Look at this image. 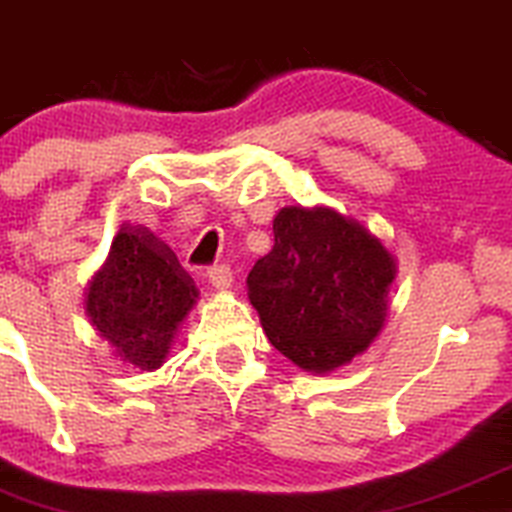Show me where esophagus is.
Here are the masks:
<instances>
[{"label": "esophagus", "instance_id": "obj_1", "mask_svg": "<svg viewBox=\"0 0 512 512\" xmlns=\"http://www.w3.org/2000/svg\"><path fill=\"white\" fill-rule=\"evenodd\" d=\"M208 280L212 287H217V290H227V287L232 285L234 275H232V271H229V266H225V263H217V266L208 268Z\"/></svg>", "mask_w": 512, "mask_h": 512}]
</instances>
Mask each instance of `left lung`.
Listing matches in <instances>:
<instances>
[{
    "label": "left lung",
    "instance_id": "obj_1",
    "mask_svg": "<svg viewBox=\"0 0 512 512\" xmlns=\"http://www.w3.org/2000/svg\"><path fill=\"white\" fill-rule=\"evenodd\" d=\"M273 237L246 278L268 341L302 370L346 365L382 329L392 254L331 208H283Z\"/></svg>",
    "mask_w": 512,
    "mask_h": 512
}]
</instances>
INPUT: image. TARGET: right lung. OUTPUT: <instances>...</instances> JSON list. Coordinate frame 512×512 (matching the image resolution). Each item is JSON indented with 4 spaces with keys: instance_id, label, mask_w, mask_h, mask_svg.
<instances>
[{
    "instance_id": "1",
    "label": "right lung",
    "mask_w": 512,
    "mask_h": 512,
    "mask_svg": "<svg viewBox=\"0 0 512 512\" xmlns=\"http://www.w3.org/2000/svg\"><path fill=\"white\" fill-rule=\"evenodd\" d=\"M193 278L145 227H123L86 292V314L125 363L157 370L195 304Z\"/></svg>"
}]
</instances>
